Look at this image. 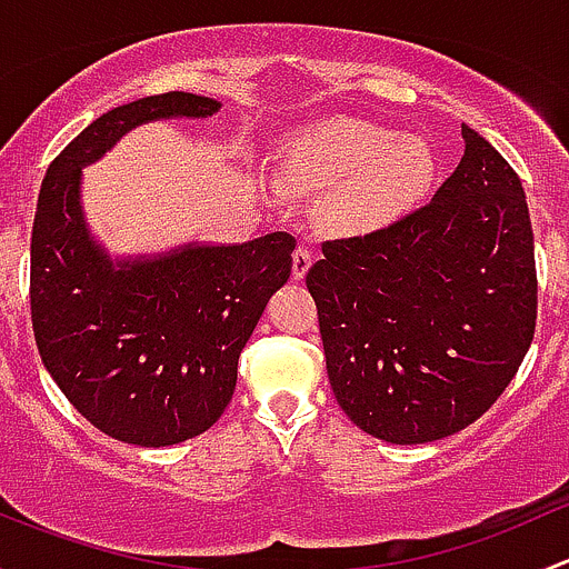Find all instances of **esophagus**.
I'll list each match as a JSON object with an SVG mask.
<instances>
[{"label": "esophagus", "instance_id": "obj_1", "mask_svg": "<svg viewBox=\"0 0 569 569\" xmlns=\"http://www.w3.org/2000/svg\"><path fill=\"white\" fill-rule=\"evenodd\" d=\"M311 250L308 248H297L295 250V263H291V274H295V280H302L308 274V269H311Z\"/></svg>", "mask_w": 569, "mask_h": 569}]
</instances>
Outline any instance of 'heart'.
I'll use <instances>...</instances> for the list:
<instances>
[{
  "label": "heart",
  "instance_id": "obj_1",
  "mask_svg": "<svg viewBox=\"0 0 569 569\" xmlns=\"http://www.w3.org/2000/svg\"><path fill=\"white\" fill-rule=\"evenodd\" d=\"M432 148L386 126L332 118L289 137L278 178L295 194L330 192L325 217L341 233L391 226L427 194Z\"/></svg>",
  "mask_w": 569,
  "mask_h": 569
}]
</instances>
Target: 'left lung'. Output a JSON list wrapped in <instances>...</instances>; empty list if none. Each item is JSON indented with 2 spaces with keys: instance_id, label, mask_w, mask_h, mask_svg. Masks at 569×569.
Returning <instances> with one entry per match:
<instances>
[{
  "instance_id": "8db88e82",
  "label": "left lung",
  "mask_w": 569,
  "mask_h": 569,
  "mask_svg": "<svg viewBox=\"0 0 569 569\" xmlns=\"http://www.w3.org/2000/svg\"><path fill=\"white\" fill-rule=\"evenodd\" d=\"M465 153L432 203L321 244L308 269L327 377L363 432L432 443L496 405L537 325L523 183L462 123Z\"/></svg>"
}]
</instances>
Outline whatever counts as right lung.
I'll list each match as a JSON object with an SVG mask.
<instances>
[{"instance_id":"obj_1","label":"right lung","mask_w":569,"mask_h":569,"mask_svg":"<svg viewBox=\"0 0 569 569\" xmlns=\"http://www.w3.org/2000/svg\"><path fill=\"white\" fill-rule=\"evenodd\" d=\"M220 101L162 93L109 109L49 164L32 226L30 306L40 360L66 399L114 440L173 446L231 401L269 297L289 280L295 237L112 258L90 233L82 168L151 120L209 118Z\"/></svg>"}]
</instances>
